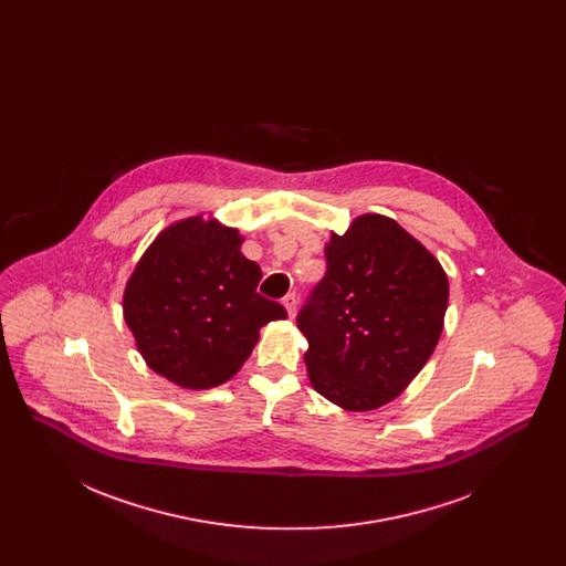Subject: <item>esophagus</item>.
<instances>
[{"label": "esophagus", "mask_w": 566, "mask_h": 566, "mask_svg": "<svg viewBox=\"0 0 566 566\" xmlns=\"http://www.w3.org/2000/svg\"><path fill=\"white\" fill-rule=\"evenodd\" d=\"M282 303H284V307H286V312H289V316L293 318L296 312V295L295 293H289V295L282 298Z\"/></svg>", "instance_id": "34e87169"}]
</instances>
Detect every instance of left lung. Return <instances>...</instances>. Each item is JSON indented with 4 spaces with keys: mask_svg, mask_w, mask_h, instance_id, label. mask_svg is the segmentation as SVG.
<instances>
[{
    "mask_svg": "<svg viewBox=\"0 0 566 566\" xmlns=\"http://www.w3.org/2000/svg\"><path fill=\"white\" fill-rule=\"evenodd\" d=\"M326 273L296 316L316 392L350 411L397 399L431 358L448 310V275L386 216L354 218L324 245Z\"/></svg>",
    "mask_w": 566,
    "mask_h": 566,
    "instance_id": "left-lung-1",
    "label": "left lung"
}]
</instances>
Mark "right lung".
Wrapping results in <instances>:
<instances>
[{
  "mask_svg": "<svg viewBox=\"0 0 566 566\" xmlns=\"http://www.w3.org/2000/svg\"><path fill=\"white\" fill-rule=\"evenodd\" d=\"M238 229L203 216L169 224L125 286L123 314L137 350L159 376L190 390L242 369L261 326L286 310L256 293L261 268L242 254Z\"/></svg>",
  "mask_w": 566,
  "mask_h": 566,
  "instance_id": "1",
  "label": "right lung"
}]
</instances>
